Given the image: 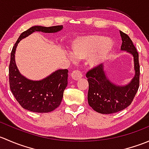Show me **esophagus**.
<instances>
[{"label":"esophagus","mask_w":149,"mask_h":149,"mask_svg":"<svg viewBox=\"0 0 149 149\" xmlns=\"http://www.w3.org/2000/svg\"><path fill=\"white\" fill-rule=\"evenodd\" d=\"M83 74H82V72L80 71L79 70H75L72 72L71 73V77L72 79H74V80L77 81L79 79H80L81 78H82Z\"/></svg>","instance_id":"obj_1"}]
</instances>
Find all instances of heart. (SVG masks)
<instances>
[{
    "instance_id": "obj_1",
    "label": "heart",
    "mask_w": 149,
    "mask_h": 149,
    "mask_svg": "<svg viewBox=\"0 0 149 149\" xmlns=\"http://www.w3.org/2000/svg\"><path fill=\"white\" fill-rule=\"evenodd\" d=\"M113 47L111 39L101 34H86L73 39L70 42V53L76 60L86 58L91 68L99 66L108 58Z\"/></svg>"
}]
</instances>
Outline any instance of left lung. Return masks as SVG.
Segmentation results:
<instances>
[{
	"instance_id": "left-lung-1",
	"label": "left lung",
	"mask_w": 149,
	"mask_h": 149,
	"mask_svg": "<svg viewBox=\"0 0 149 149\" xmlns=\"http://www.w3.org/2000/svg\"><path fill=\"white\" fill-rule=\"evenodd\" d=\"M120 33L123 41L121 50L127 51L133 56L135 76L127 85L117 86L107 78L102 65L87 72L88 104L101 114L115 113L125 109L133 102L139 88V52L129 36L121 31Z\"/></svg>"
}]
</instances>
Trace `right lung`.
Wrapping results in <instances>:
<instances>
[{
	"instance_id": "right-lung-1",
	"label": "right lung",
	"mask_w": 149,
	"mask_h": 149,
	"mask_svg": "<svg viewBox=\"0 0 149 149\" xmlns=\"http://www.w3.org/2000/svg\"><path fill=\"white\" fill-rule=\"evenodd\" d=\"M62 29V25L49 27L32 26L21 34L13 47L8 68L10 88L19 104L25 109L44 113L52 112L59 107L67 86L68 70L60 69L41 81L27 79L19 73L15 62V52L18 43L34 31L55 33Z\"/></svg>"
}]
</instances>
